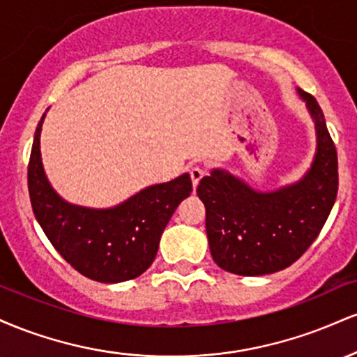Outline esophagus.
<instances>
[{
    "mask_svg": "<svg viewBox=\"0 0 357 357\" xmlns=\"http://www.w3.org/2000/svg\"><path fill=\"white\" fill-rule=\"evenodd\" d=\"M190 176H191V181H192V186H198V183L202 181V178L204 176V169L203 167H199V166H195V167H191L190 169Z\"/></svg>",
    "mask_w": 357,
    "mask_h": 357,
    "instance_id": "1",
    "label": "esophagus"
}]
</instances>
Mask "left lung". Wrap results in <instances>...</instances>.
I'll return each mask as SVG.
<instances>
[{
    "label": "left lung",
    "instance_id": "left-lung-1",
    "mask_svg": "<svg viewBox=\"0 0 357 357\" xmlns=\"http://www.w3.org/2000/svg\"><path fill=\"white\" fill-rule=\"evenodd\" d=\"M317 129V154L301 181L273 192H258L215 169L196 192L206 208V235L213 260L236 275H265L298 260L321 233L337 196V151L321 105L298 90Z\"/></svg>",
    "mask_w": 357,
    "mask_h": 357
}]
</instances>
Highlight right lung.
Listing matches in <instances>:
<instances>
[{
	"label": "right lung",
	"instance_id": "add662e5",
	"mask_svg": "<svg viewBox=\"0 0 357 357\" xmlns=\"http://www.w3.org/2000/svg\"><path fill=\"white\" fill-rule=\"evenodd\" d=\"M43 119L45 114L36 127L28 162V192L47 238L65 261L96 282L116 284L144 273L154 261L167 221L191 195L190 174L146 188L110 210L68 204L45 176L40 155Z\"/></svg>",
	"mask_w": 357,
	"mask_h": 357
}]
</instances>
